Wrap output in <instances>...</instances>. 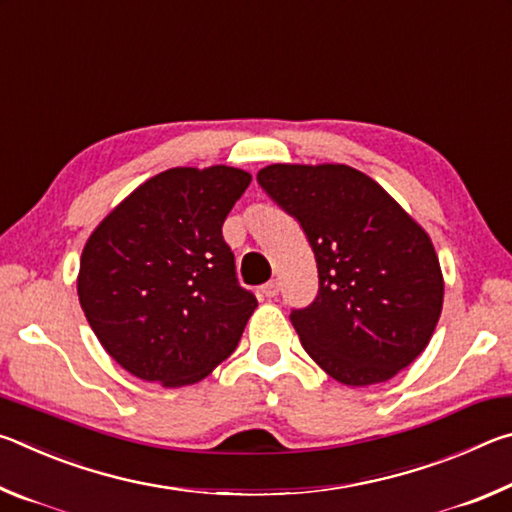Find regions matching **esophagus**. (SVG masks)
Here are the masks:
<instances>
[{
  "instance_id": "34e87169",
  "label": "esophagus",
  "mask_w": 512,
  "mask_h": 512,
  "mask_svg": "<svg viewBox=\"0 0 512 512\" xmlns=\"http://www.w3.org/2000/svg\"><path fill=\"white\" fill-rule=\"evenodd\" d=\"M259 291H262V296H266L268 300H271V298H275V296H277V293H280V282H277V280L266 282L264 287L259 289Z\"/></svg>"
}]
</instances>
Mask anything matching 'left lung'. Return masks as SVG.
Wrapping results in <instances>:
<instances>
[{
  "mask_svg": "<svg viewBox=\"0 0 512 512\" xmlns=\"http://www.w3.org/2000/svg\"><path fill=\"white\" fill-rule=\"evenodd\" d=\"M257 183L300 223L316 257V298L291 309L302 348L341 384L395 377L427 348L443 311L427 232L345 164H271Z\"/></svg>",
  "mask_w": 512,
  "mask_h": 512,
  "instance_id": "obj_1",
  "label": "left lung"
}]
</instances>
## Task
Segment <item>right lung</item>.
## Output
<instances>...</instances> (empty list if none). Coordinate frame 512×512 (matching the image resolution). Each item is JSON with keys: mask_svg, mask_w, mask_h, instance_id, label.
I'll list each match as a JSON object with an SVG mask.
<instances>
[{"mask_svg": "<svg viewBox=\"0 0 512 512\" xmlns=\"http://www.w3.org/2000/svg\"><path fill=\"white\" fill-rule=\"evenodd\" d=\"M248 185L250 173L223 164L162 171L90 235L81 307L131 375L178 388L235 352L257 298L239 284L221 228Z\"/></svg>", "mask_w": 512, "mask_h": 512, "instance_id": "right-lung-1", "label": "right lung"}]
</instances>
